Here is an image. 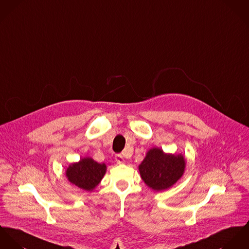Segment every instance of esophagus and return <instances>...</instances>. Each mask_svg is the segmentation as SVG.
I'll return each instance as SVG.
<instances>
[{
	"label": "esophagus",
	"mask_w": 249,
	"mask_h": 249,
	"mask_svg": "<svg viewBox=\"0 0 249 249\" xmlns=\"http://www.w3.org/2000/svg\"><path fill=\"white\" fill-rule=\"evenodd\" d=\"M115 161H116L118 164H123V163L125 162L124 158L122 157V155H116V156H115Z\"/></svg>",
	"instance_id": "1"
}]
</instances>
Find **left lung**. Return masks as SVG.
<instances>
[{
    "label": "left lung",
    "mask_w": 249,
    "mask_h": 249,
    "mask_svg": "<svg viewBox=\"0 0 249 249\" xmlns=\"http://www.w3.org/2000/svg\"><path fill=\"white\" fill-rule=\"evenodd\" d=\"M186 161L182 154L164 153L162 149H150L138 171L145 184L154 191H163L171 188L185 171Z\"/></svg>",
    "instance_id": "obj_1"
}]
</instances>
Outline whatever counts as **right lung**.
<instances>
[{
    "label": "right lung",
    "mask_w": 249,
    "mask_h": 249,
    "mask_svg": "<svg viewBox=\"0 0 249 249\" xmlns=\"http://www.w3.org/2000/svg\"><path fill=\"white\" fill-rule=\"evenodd\" d=\"M107 166L98 163L89 157L80 159L78 162L70 164L65 175L73 185L85 191H92L102 180L106 174Z\"/></svg>",
    "instance_id": "right-lung-1"
}]
</instances>
